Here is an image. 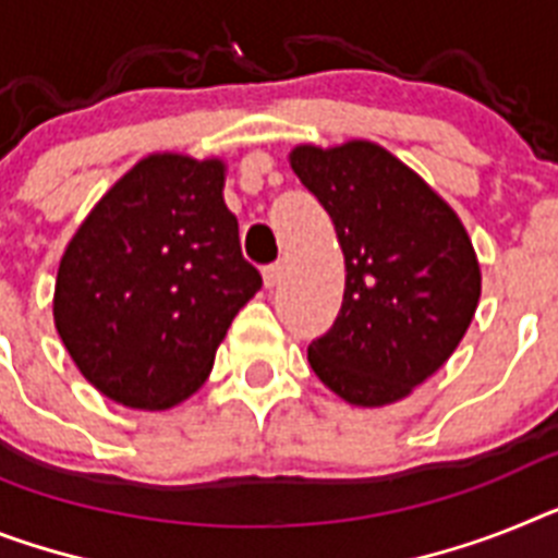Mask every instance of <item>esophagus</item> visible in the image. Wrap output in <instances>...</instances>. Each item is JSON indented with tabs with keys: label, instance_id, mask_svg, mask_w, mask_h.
I'll return each instance as SVG.
<instances>
[{
	"label": "esophagus",
	"instance_id": "1",
	"mask_svg": "<svg viewBox=\"0 0 558 558\" xmlns=\"http://www.w3.org/2000/svg\"><path fill=\"white\" fill-rule=\"evenodd\" d=\"M280 280H283V266L280 264H271V266H266L264 269V283H266V289H275L280 283Z\"/></svg>",
	"mask_w": 558,
	"mask_h": 558
}]
</instances>
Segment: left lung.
Here are the masks:
<instances>
[{"label":"left lung","mask_w":558,"mask_h":558,"mask_svg":"<svg viewBox=\"0 0 558 558\" xmlns=\"http://www.w3.org/2000/svg\"><path fill=\"white\" fill-rule=\"evenodd\" d=\"M294 175L323 204L345 257L343 306L308 345L337 397L377 409L446 366L474 320L480 260L446 201L380 144H301Z\"/></svg>","instance_id":"1"}]
</instances>
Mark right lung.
<instances>
[{"label":"right lung","mask_w":558,"mask_h":558,"mask_svg":"<svg viewBox=\"0 0 558 558\" xmlns=\"http://www.w3.org/2000/svg\"><path fill=\"white\" fill-rule=\"evenodd\" d=\"M221 158L153 153L121 175L59 264L53 320L87 383L130 409H172L213 372L260 289L223 204Z\"/></svg>","instance_id":"add662e5"}]
</instances>
